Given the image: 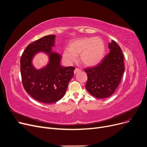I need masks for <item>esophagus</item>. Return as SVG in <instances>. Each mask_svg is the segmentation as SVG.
Masks as SVG:
<instances>
[{
  "label": "esophagus",
  "instance_id": "34e87169",
  "mask_svg": "<svg viewBox=\"0 0 147 147\" xmlns=\"http://www.w3.org/2000/svg\"><path fill=\"white\" fill-rule=\"evenodd\" d=\"M79 71H80V69H79V68H76V69H74V74H76L77 73H78V72H79Z\"/></svg>",
  "mask_w": 147,
  "mask_h": 147
}]
</instances>
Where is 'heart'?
I'll list each match as a JSON object with an SVG mask.
<instances>
[{
	"instance_id": "b5f03b06",
	"label": "heart",
	"mask_w": 147,
	"mask_h": 147,
	"mask_svg": "<svg viewBox=\"0 0 147 147\" xmlns=\"http://www.w3.org/2000/svg\"><path fill=\"white\" fill-rule=\"evenodd\" d=\"M105 53V44L102 38L84 37L71 41L69 49L64 50L63 56L65 61L71 64L79 57L82 63L87 67H93L99 64Z\"/></svg>"
}]
</instances>
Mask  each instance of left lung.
I'll use <instances>...</instances> for the list:
<instances>
[{
  "instance_id": "obj_1",
  "label": "left lung",
  "mask_w": 147,
  "mask_h": 147,
  "mask_svg": "<svg viewBox=\"0 0 147 147\" xmlns=\"http://www.w3.org/2000/svg\"><path fill=\"white\" fill-rule=\"evenodd\" d=\"M110 53L96 66L84 69L88 75L86 89L97 98L111 96L119 85L125 71L124 57L114 40L109 44Z\"/></svg>"
}]
</instances>
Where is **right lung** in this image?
I'll return each mask as SVG.
<instances>
[{"mask_svg": "<svg viewBox=\"0 0 147 147\" xmlns=\"http://www.w3.org/2000/svg\"><path fill=\"white\" fill-rule=\"evenodd\" d=\"M55 35L45 36L30 43L20 60L24 89L37 101L46 104L56 102L64 96L75 69L73 67L61 65V55L52 50L55 46ZM38 52L47 54L49 61L45 67L37 70L33 66L32 61Z\"/></svg>", "mask_w": 147, "mask_h": 147, "instance_id": "1", "label": "right lung"}]
</instances>
